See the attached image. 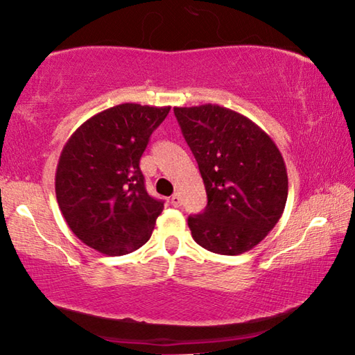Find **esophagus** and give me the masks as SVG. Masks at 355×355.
Returning <instances> with one entry per match:
<instances>
[{
    "mask_svg": "<svg viewBox=\"0 0 355 355\" xmlns=\"http://www.w3.org/2000/svg\"><path fill=\"white\" fill-rule=\"evenodd\" d=\"M171 205L174 206V208H179V206H181V205H182L181 195H179V193H174V195L171 196Z\"/></svg>",
    "mask_w": 355,
    "mask_h": 355,
    "instance_id": "1",
    "label": "esophagus"
}]
</instances>
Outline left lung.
I'll list each match as a JSON object with an SVG mask.
<instances>
[{
  "label": "left lung",
  "instance_id": "left-lung-1",
  "mask_svg": "<svg viewBox=\"0 0 355 355\" xmlns=\"http://www.w3.org/2000/svg\"><path fill=\"white\" fill-rule=\"evenodd\" d=\"M174 116L208 195L205 212L189 217L193 239L216 254L248 252L286 208L288 179L279 149L257 123L219 105L174 107Z\"/></svg>",
  "mask_w": 355,
  "mask_h": 355
}]
</instances>
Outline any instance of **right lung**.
<instances>
[{"label":"right lung","mask_w":355,"mask_h":355,"mask_svg":"<svg viewBox=\"0 0 355 355\" xmlns=\"http://www.w3.org/2000/svg\"><path fill=\"white\" fill-rule=\"evenodd\" d=\"M170 109L136 103L109 107L63 146L55 173L58 208L89 248L125 255L149 241L163 201L146 192L139 159Z\"/></svg>","instance_id":"1"}]
</instances>
